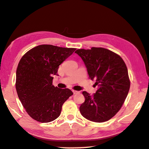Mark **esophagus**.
<instances>
[{"mask_svg": "<svg viewBox=\"0 0 149 149\" xmlns=\"http://www.w3.org/2000/svg\"><path fill=\"white\" fill-rule=\"evenodd\" d=\"M72 92H73V93H74V94H77V93H79V91H74V90L72 91Z\"/></svg>", "mask_w": 149, "mask_h": 149, "instance_id": "obj_1", "label": "esophagus"}]
</instances>
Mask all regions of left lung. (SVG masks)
Wrapping results in <instances>:
<instances>
[{"instance_id":"8db88e82","label":"left lung","mask_w":149,"mask_h":149,"mask_svg":"<svg viewBox=\"0 0 149 149\" xmlns=\"http://www.w3.org/2000/svg\"><path fill=\"white\" fill-rule=\"evenodd\" d=\"M81 57L89 78L98 89L92 96L82 93L80 112L88 120L102 123L113 118L124 103L130 87L127 67L121 56L108 49L93 47L75 52Z\"/></svg>"}]
</instances>
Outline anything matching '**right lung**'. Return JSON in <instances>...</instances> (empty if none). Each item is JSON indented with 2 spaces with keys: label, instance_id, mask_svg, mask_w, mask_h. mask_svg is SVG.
Listing matches in <instances>:
<instances>
[{
  "label": "right lung",
  "instance_id": "obj_1",
  "mask_svg": "<svg viewBox=\"0 0 149 149\" xmlns=\"http://www.w3.org/2000/svg\"><path fill=\"white\" fill-rule=\"evenodd\" d=\"M75 48L41 45L22 56L16 70V88L21 103L33 119L48 123L58 118L63 104L73 93L52 84L60 65Z\"/></svg>",
  "mask_w": 149,
  "mask_h": 149
}]
</instances>
